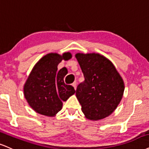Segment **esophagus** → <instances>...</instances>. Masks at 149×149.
Wrapping results in <instances>:
<instances>
[{
    "instance_id": "34e87169",
    "label": "esophagus",
    "mask_w": 149,
    "mask_h": 149,
    "mask_svg": "<svg viewBox=\"0 0 149 149\" xmlns=\"http://www.w3.org/2000/svg\"><path fill=\"white\" fill-rule=\"evenodd\" d=\"M72 85H73V87H74V89H76V87H77V82H76V81L73 82V83H72Z\"/></svg>"
}]
</instances>
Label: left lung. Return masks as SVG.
<instances>
[{
    "label": "left lung",
    "mask_w": 149,
    "mask_h": 149,
    "mask_svg": "<svg viewBox=\"0 0 149 149\" xmlns=\"http://www.w3.org/2000/svg\"><path fill=\"white\" fill-rule=\"evenodd\" d=\"M85 80L76 89V96L87 119L99 120L109 116L122 98L124 84L115 67L97 53H77Z\"/></svg>",
    "instance_id": "left-lung-1"
}]
</instances>
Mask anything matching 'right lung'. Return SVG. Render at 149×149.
I'll list each match as a JSON object with an SVG mask.
<instances>
[{
  "label": "right lung",
  "mask_w": 149,
  "mask_h": 149,
  "mask_svg": "<svg viewBox=\"0 0 149 149\" xmlns=\"http://www.w3.org/2000/svg\"><path fill=\"white\" fill-rule=\"evenodd\" d=\"M71 57L70 53L62 56L50 53L35 64L24 85V96L30 107L43 115L54 116L62 107V101H67L76 92L73 86L64 82L67 69L57 71V65L62 60Z\"/></svg>",
  "instance_id": "1"
}]
</instances>
